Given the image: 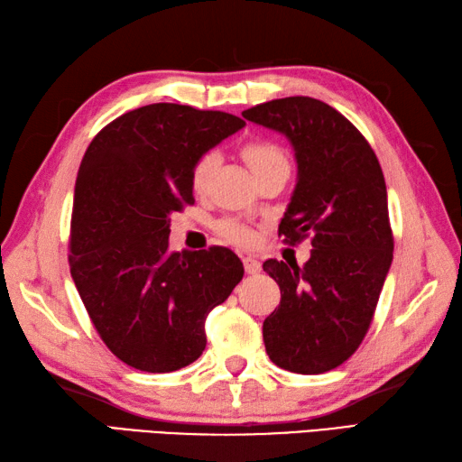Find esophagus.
Returning a JSON list of instances; mask_svg holds the SVG:
<instances>
[{
	"label": "esophagus",
	"mask_w": 462,
	"mask_h": 462,
	"mask_svg": "<svg viewBox=\"0 0 462 462\" xmlns=\"http://www.w3.org/2000/svg\"><path fill=\"white\" fill-rule=\"evenodd\" d=\"M244 270H246V273H250V276H254V273L262 272V263L256 258L246 256L244 258Z\"/></svg>",
	"instance_id": "esophagus-1"
}]
</instances>
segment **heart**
I'll return each mask as SVG.
<instances>
[{"label": "heart", "instance_id": "b5f03b06", "mask_svg": "<svg viewBox=\"0 0 462 462\" xmlns=\"http://www.w3.org/2000/svg\"><path fill=\"white\" fill-rule=\"evenodd\" d=\"M242 156L244 161L248 162L250 171L256 174L268 166H276V164H288L286 154H283L276 144L272 143H263V141H252L248 144L242 146ZM216 166V156L212 152L202 154L199 161H196L194 169H192V189L194 190H204L206 184H208L210 174ZM218 232L226 240H230L234 244H248L252 240V234L246 228V226L236 222V220H222L218 222Z\"/></svg>", "mask_w": 462, "mask_h": 462}]
</instances>
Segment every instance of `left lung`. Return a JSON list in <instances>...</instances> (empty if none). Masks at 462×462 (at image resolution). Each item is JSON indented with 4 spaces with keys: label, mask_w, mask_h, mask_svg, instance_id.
<instances>
[{
    "label": "left lung",
    "mask_w": 462,
    "mask_h": 462,
    "mask_svg": "<svg viewBox=\"0 0 462 462\" xmlns=\"http://www.w3.org/2000/svg\"><path fill=\"white\" fill-rule=\"evenodd\" d=\"M242 116L290 141L298 180L280 234L311 236L313 248L301 268L263 262L282 291L263 343L278 367L318 375L356 353L393 262L385 179L369 143L328 103L286 97Z\"/></svg>",
    "instance_id": "left-lung-1"
}]
</instances>
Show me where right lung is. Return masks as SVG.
Instances as JSON below:
<instances>
[{"label": "right lung", "instance_id": "1", "mask_svg": "<svg viewBox=\"0 0 462 462\" xmlns=\"http://www.w3.org/2000/svg\"><path fill=\"white\" fill-rule=\"evenodd\" d=\"M244 125L222 111L154 103L106 125L83 156L69 266L95 329L126 365H190L206 347V316L244 276L228 248L169 250V216L194 202L196 161Z\"/></svg>", "mask_w": 462, "mask_h": 462}]
</instances>
